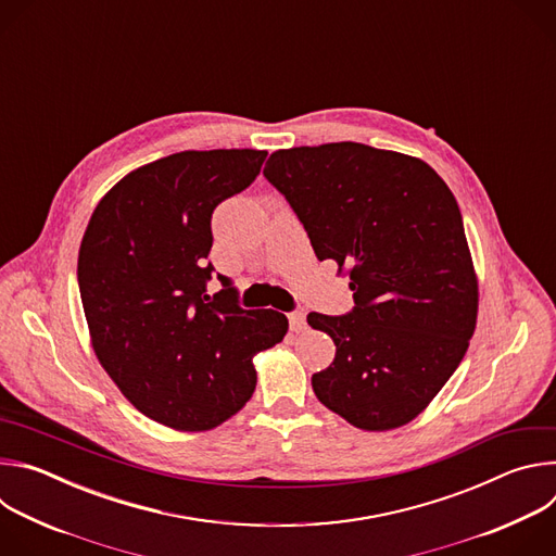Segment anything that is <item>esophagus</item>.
Wrapping results in <instances>:
<instances>
[{
  "mask_svg": "<svg viewBox=\"0 0 556 556\" xmlns=\"http://www.w3.org/2000/svg\"><path fill=\"white\" fill-rule=\"evenodd\" d=\"M288 321H290V330L292 332H303L305 330V314L301 309H294L288 314Z\"/></svg>",
  "mask_w": 556,
  "mask_h": 556,
  "instance_id": "1",
  "label": "esophagus"
}]
</instances>
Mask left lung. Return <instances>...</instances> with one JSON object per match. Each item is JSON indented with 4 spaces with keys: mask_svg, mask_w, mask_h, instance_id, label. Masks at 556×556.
Returning <instances> with one entry per match:
<instances>
[{
    "mask_svg": "<svg viewBox=\"0 0 556 556\" xmlns=\"http://www.w3.org/2000/svg\"><path fill=\"white\" fill-rule=\"evenodd\" d=\"M266 180L288 200L319 262L348 268L354 307L307 314L334 363L312 376L328 409L365 431L412 422L462 363L478 279L459 206L418 157L361 142L275 151Z\"/></svg>",
    "mask_w": 556,
    "mask_h": 556,
    "instance_id": "left-lung-1",
    "label": "left lung"
}]
</instances>
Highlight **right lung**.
Segmentation results:
<instances>
[{"label": "right lung", "mask_w": 556, "mask_h": 556, "mask_svg": "<svg viewBox=\"0 0 556 556\" xmlns=\"http://www.w3.org/2000/svg\"><path fill=\"white\" fill-rule=\"evenodd\" d=\"M266 151H180L125 176L94 208L78 290L94 352L147 418L206 431L255 391L253 356L283 341L286 314L244 309L232 281L208 294L211 215L260 176Z\"/></svg>", "instance_id": "add662e5"}]
</instances>
